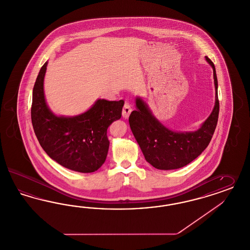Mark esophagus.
<instances>
[{"label": "esophagus", "instance_id": "obj_1", "mask_svg": "<svg viewBox=\"0 0 250 250\" xmlns=\"http://www.w3.org/2000/svg\"><path fill=\"white\" fill-rule=\"evenodd\" d=\"M131 112V108L128 103H125L123 105V109H122V117L124 119H128L129 118V114Z\"/></svg>", "mask_w": 250, "mask_h": 250}]
</instances>
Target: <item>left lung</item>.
<instances>
[{
  "label": "left lung",
  "mask_w": 250,
  "mask_h": 250,
  "mask_svg": "<svg viewBox=\"0 0 250 250\" xmlns=\"http://www.w3.org/2000/svg\"><path fill=\"white\" fill-rule=\"evenodd\" d=\"M206 60L212 66L216 100L213 111L200 129L193 132H176L167 129L152 115L146 104L136 98L137 109L129 115V127L145 158L156 168L167 170L186 166L210 143L218 123L220 103L215 65L208 56Z\"/></svg>",
  "instance_id": "1"
}]
</instances>
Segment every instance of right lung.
Here are the masks:
<instances>
[{"mask_svg": "<svg viewBox=\"0 0 250 250\" xmlns=\"http://www.w3.org/2000/svg\"><path fill=\"white\" fill-rule=\"evenodd\" d=\"M47 62L33 87L31 122L38 141L47 155L66 168L90 173L102 166L107 156V128L121 118L123 100L99 99L82 115L57 117L47 106L43 80Z\"/></svg>", "mask_w": 250, "mask_h": 250, "instance_id": "obj_1", "label": "right lung"}]
</instances>
